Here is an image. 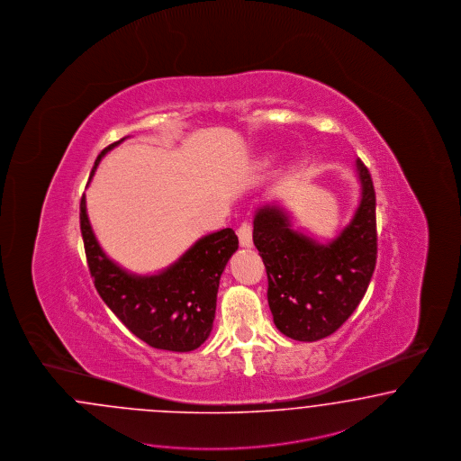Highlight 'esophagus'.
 <instances>
[{"instance_id": "1", "label": "esophagus", "mask_w": 461, "mask_h": 461, "mask_svg": "<svg viewBox=\"0 0 461 461\" xmlns=\"http://www.w3.org/2000/svg\"><path fill=\"white\" fill-rule=\"evenodd\" d=\"M239 242L242 248H251L253 246V227L251 223H240L238 229Z\"/></svg>"}]
</instances>
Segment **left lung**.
Listing matches in <instances>:
<instances>
[{
    "mask_svg": "<svg viewBox=\"0 0 461 461\" xmlns=\"http://www.w3.org/2000/svg\"><path fill=\"white\" fill-rule=\"evenodd\" d=\"M361 200L355 217L327 244L292 229L276 205L254 215L253 240L267 267V303L275 326L295 341L330 336L365 297L376 265L375 188L368 167L357 159Z\"/></svg>",
    "mask_w": 461,
    "mask_h": 461,
    "instance_id": "obj_1",
    "label": "left lung"
}]
</instances>
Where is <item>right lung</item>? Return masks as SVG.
<instances>
[{"mask_svg": "<svg viewBox=\"0 0 461 461\" xmlns=\"http://www.w3.org/2000/svg\"><path fill=\"white\" fill-rule=\"evenodd\" d=\"M122 140L102 150L89 179L104 154ZM79 223L96 292L123 326L156 349L186 353L207 341L215 319L221 275L238 251V236L232 229L198 239L161 273L139 276L115 265L100 248L88 221L85 194L79 203Z\"/></svg>", "mask_w": 461, "mask_h": 461, "instance_id": "right-lung-1", "label": "right lung"}]
</instances>
